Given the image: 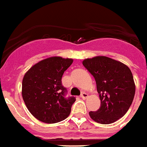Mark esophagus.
Returning a JSON list of instances; mask_svg holds the SVG:
<instances>
[{
  "label": "esophagus",
  "mask_w": 147,
  "mask_h": 147,
  "mask_svg": "<svg viewBox=\"0 0 147 147\" xmlns=\"http://www.w3.org/2000/svg\"><path fill=\"white\" fill-rule=\"evenodd\" d=\"M81 98H88V94H87L86 92H82L81 94Z\"/></svg>",
  "instance_id": "34e87169"
}]
</instances>
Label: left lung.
<instances>
[{
    "label": "left lung",
    "instance_id": "8db88e82",
    "mask_svg": "<svg viewBox=\"0 0 147 147\" xmlns=\"http://www.w3.org/2000/svg\"><path fill=\"white\" fill-rule=\"evenodd\" d=\"M82 63L95 78L101 101L97 111L89 112L91 118L102 125L115 122L133 101L136 86L131 71L124 63L106 56L86 59Z\"/></svg>",
    "mask_w": 147,
    "mask_h": 147
}]
</instances>
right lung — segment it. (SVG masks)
<instances>
[{"instance_id": "obj_1", "label": "right lung", "mask_w": 147, "mask_h": 147, "mask_svg": "<svg viewBox=\"0 0 147 147\" xmlns=\"http://www.w3.org/2000/svg\"><path fill=\"white\" fill-rule=\"evenodd\" d=\"M72 59L54 56L40 61L26 73L22 96L30 113L40 121L53 124L69 116L75 97H66L62 77Z\"/></svg>"}]
</instances>
